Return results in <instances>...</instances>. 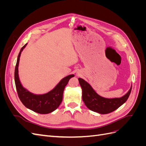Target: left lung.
<instances>
[{"label": "left lung", "instance_id": "8db88e82", "mask_svg": "<svg viewBox=\"0 0 146 146\" xmlns=\"http://www.w3.org/2000/svg\"><path fill=\"white\" fill-rule=\"evenodd\" d=\"M78 80L82 90V99L87 108L102 114L111 113L120 107L129 98L131 91L132 85L129 91L121 98H105L97 93L90 84L83 78H79Z\"/></svg>", "mask_w": 146, "mask_h": 146}]
</instances>
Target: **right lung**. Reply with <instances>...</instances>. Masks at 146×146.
<instances>
[{
  "label": "right lung",
  "mask_w": 146,
  "mask_h": 146,
  "mask_svg": "<svg viewBox=\"0 0 146 146\" xmlns=\"http://www.w3.org/2000/svg\"><path fill=\"white\" fill-rule=\"evenodd\" d=\"M27 45V43L21 48L17 56L15 67V81L17 94L22 103L26 108L39 114H48L55 111L60 106L63 100L64 88L69 79L74 77V75L70 74L61 79L54 89L46 94H36L30 92L21 84L18 74L21 52Z\"/></svg>",
  "instance_id": "obj_1"
}]
</instances>
